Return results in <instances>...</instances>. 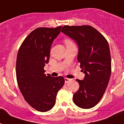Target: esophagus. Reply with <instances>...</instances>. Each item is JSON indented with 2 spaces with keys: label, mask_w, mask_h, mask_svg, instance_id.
I'll return each instance as SVG.
<instances>
[{
  "label": "esophagus",
  "mask_w": 124,
  "mask_h": 124,
  "mask_svg": "<svg viewBox=\"0 0 124 124\" xmlns=\"http://www.w3.org/2000/svg\"><path fill=\"white\" fill-rule=\"evenodd\" d=\"M64 80H65V83H68V82H70V81H71V79H69V78H65Z\"/></svg>",
  "instance_id": "34e87169"
}]
</instances>
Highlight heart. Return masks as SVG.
I'll use <instances>...</instances> for the list:
<instances>
[{"instance_id": "obj_1", "label": "heart", "mask_w": 124, "mask_h": 124, "mask_svg": "<svg viewBox=\"0 0 124 124\" xmlns=\"http://www.w3.org/2000/svg\"><path fill=\"white\" fill-rule=\"evenodd\" d=\"M64 43L66 44V45H70V44H72V41H70V39H65Z\"/></svg>"}]
</instances>
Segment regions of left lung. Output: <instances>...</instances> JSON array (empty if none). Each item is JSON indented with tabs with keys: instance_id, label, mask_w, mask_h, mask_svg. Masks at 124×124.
<instances>
[{
	"instance_id": "8db88e82",
	"label": "left lung",
	"mask_w": 124,
	"mask_h": 124,
	"mask_svg": "<svg viewBox=\"0 0 124 124\" xmlns=\"http://www.w3.org/2000/svg\"><path fill=\"white\" fill-rule=\"evenodd\" d=\"M61 32L78 44V60L85 74L83 80L76 79L79 88L74 94V102L81 108H93L102 99L110 77L111 56L108 41L90 25H64Z\"/></svg>"
}]
</instances>
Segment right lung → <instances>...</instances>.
I'll use <instances>...</instances> for the list:
<instances>
[{"instance_id":"add662e5","label":"right lung","mask_w":124,"mask_h":124,"mask_svg":"<svg viewBox=\"0 0 124 124\" xmlns=\"http://www.w3.org/2000/svg\"><path fill=\"white\" fill-rule=\"evenodd\" d=\"M61 29L62 26L37 28L23 41L17 55L18 87L27 103L39 112L53 108L58 91L64 84L63 77L46 76L44 70L48 63L52 43Z\"/></svg>"}]
</instances>
